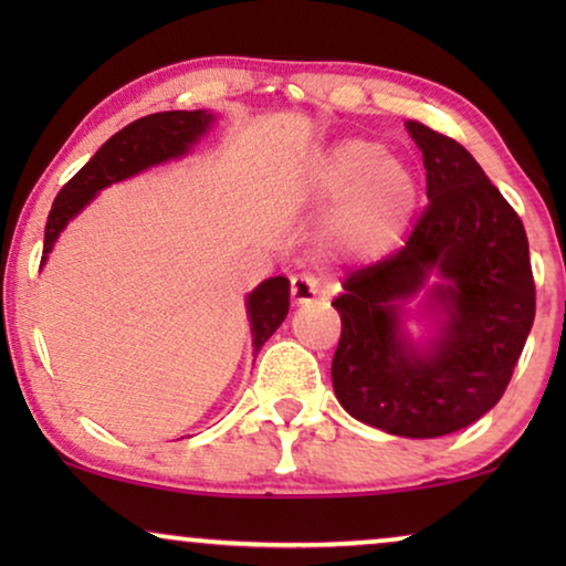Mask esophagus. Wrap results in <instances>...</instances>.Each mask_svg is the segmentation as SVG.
<instances>
[{
	"label": "esophagus",
	"instance_id": "esophagus-1",
	"mask_svg": "<svg viewBox=\"0 0 566 566\" xmlns=\"http://www.w3.org/2000/svg\"><path fill=\"white\" fill-rule=\"evenodd\" d=\"M322 291H324L322 281L316 275H312V273H298V275L291 277V301L296 306L314 301Z\"/></svg>",
	"mask_w": 566,
	"mask_h": 566
}]
</instances>
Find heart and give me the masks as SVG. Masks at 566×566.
<instances>
[{
  "label": "heart",
  "mask_w": 566,
  "mask_h": 566,
  "mask_svg": "<svg viewBox=\"0 0 566 566\" xmlns=\"http://www.w3.org/2000/svg\"><path fill=\"white\" fill-rule=\"evenodd\" d=\"M306 198L332 206L324 250L339 260H374L405 234L420 182L407 161L368 138H345L324 151L306 175Z\"/></svg>",
  "instance_id": "heart-1"
}]
</instances>
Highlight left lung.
Segmentation results:
<instances>
[{"mask_svg": "<svg viewBox=\"0 0 566 566\" xmlns=\"http://www.w3.org/2000/svg\"><path fill=\"white\" fill-rule=\"evenodd\" d=\"M428 208L397 254L355 270L332 301L343 335L332 386L355 420L401 438L469 428L505 394L536 316L521 216L459 142L407 120ZM426 298L433 335L415 344L403 306Z\"/></svg>", "mask_w": 566, "mask_h": 566, "instance_id": "obj_1", "label": "left lung"}]
</instances>
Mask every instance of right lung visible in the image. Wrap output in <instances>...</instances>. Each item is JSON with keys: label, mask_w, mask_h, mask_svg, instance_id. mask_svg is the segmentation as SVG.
<instances>
[{"label": "right lung", "mask_w": 566, "mask_h": 566, "mask_svg": "<svg viewBox=\"0 0 566 566\" xmlns=\"http://www.w3.org/2000/svg\"><path fill=\"white\" fill-rule=\"evenodd\" d=\"M216 123V115L208 111H167L154 113L146 118L128 123L113 138L99 146L95 157L69 180L53 200L49 221H45L43 237V260L45 265L49 252L56 244L66 223L97 196L107 185L128 180L144 169L165 165L169 159H180L192 149L200 136L208 134ZM291 283L289 277L275 275L262 281L250 296H247V316H250L252 347L268 343L270 335L281 327L291 306Z\"/></svg>", "instance_id": "right-lung-1"}]
</instances>
